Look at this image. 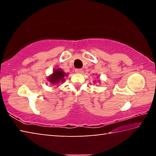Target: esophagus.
I'll return each mask as SVG.
<instances>
[{
  "mask_svg": "<svg viewBox=\"0 0 156 156\" xmlns=\"http://www.w3.org/2000/svg\"><path fill=\"white\" fill-rule=\"evenodd\" d=\"M75 72L77 73H80L83 72V69H76L75 70Z\"/></svg>",
  "mask_w": 156,
  "mask_h": 156,
  "instance_id": "esophagus-1",
  "label": "esophagus"
}]
</instances>
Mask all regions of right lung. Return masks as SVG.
<instances>
[{
  "label": "right lung",
  "instance_id": "obj_1",
  "mask_svg": "<svg viewBox=\"0 0 156 156\" xmlns=\"http://www.w3.org/2000/svg\"><path fill=\"white\" fill-rule=\"evenodd\" d=\"M68 73H66L64 71L60 68L55 69L53 71V73L47 77V81L53 84L54 86H56L60 83H63L65 81V77H67Z\"/></svg>",
  "mask_w": 156,
  "mask_h": 156
}]
</instances>
